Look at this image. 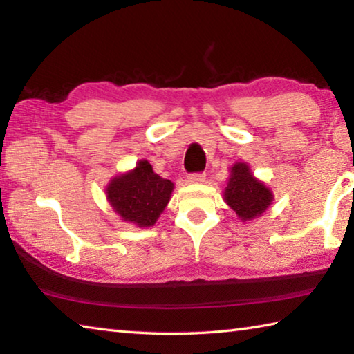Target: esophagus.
<instances>
[{
  "mask_svg": "<svg viewBox=\"0 0 354 354\" xmlns=\"http://www.w3.org/2000/svg\"><path fill=\"white\" fill-rule=\"evenodd\" d=\"M189 183H194V184H201L206 181V175L205 173H194V175H189Z\"/></svg>",
  "mask_w": 354,
  "mask_h": 354,
  "instance_id": "1",
  "label": "esophagus"
}]
</instances>
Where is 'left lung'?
<instances>
[{
	"instance_id": "1",
	"label": "left lung",
	"mask_w": 354,
	"mask_h": 354,
	"mask_svg": "<svg viewBox=\"0 0 354 354\" xmlns=\"http://www.w3.org/2000/svg\"><path fill=\"white\" fill-rule=\"evenodd\" d=\"M223 200L241 221L259 218L270 207L273 192L259 181L247 162H236L230 169Z\"/></svg>"
}]
</instances>
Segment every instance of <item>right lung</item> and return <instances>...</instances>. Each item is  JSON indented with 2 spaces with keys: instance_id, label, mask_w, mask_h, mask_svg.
<instances>
[{
  "instance_id": "1",
  "label": "right lung",
  "mask_w": 354,
  "mask_h": 354,
  "mask_svg": "<svg viewBox=\"0 0 354 354\" xmlns=\"http://www.w3.org/2000/svg\"><path fill=\"white\" fill-rule=\"evenodd\" d=\"M175 184L153 171L142 159L133 170L112 178L106 187V198L120 218L137 227L153 226L171 198Z\"/></svg>"
}]
</instances>
